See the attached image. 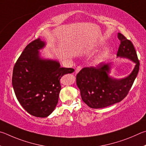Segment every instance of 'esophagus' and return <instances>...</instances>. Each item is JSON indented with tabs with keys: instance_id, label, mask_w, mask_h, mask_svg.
Masks as SVG:
<instances>
[{
	"instance_id": "1",
	"label": "esophagus",
	"mask_w": 146,
	"mask_h": 146,
	"mask_svg": "<svg viewBox=\"0 0 146 146\" xmlns=\"http://www.w3.org/2000/svg\"><path fill=\"white\" fill-rule=\"evenodd\" d=\"M81 68H82V67H81V66H78L77 68H76V74L78 73L81 70Z\"/></svg>"
}]
</instances>
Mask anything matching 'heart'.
<instances>
[{
	"label": "heart",
	"mask_w": 146,
	"mask_h": 146,
	"mask_svg": "<svg viewBox=\"0 0 146 146\" xmlns=\"http://www.w3.org/2000/svg\"><path fill=\"white\" fill-rule=\"evenodd\" d=\"M100 58H99V59H100Z\"/></svg>",
	"instance_id": "heart-1"
}]
</instances>
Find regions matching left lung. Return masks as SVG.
Listing matches in <instances>:
<instances>
[{
    "instance_id": "1",
    "label": "left lung",
    "mask_w": 146,
    "mask_h": 146,
    "mask_svg": "<svg viewBox=\"0 0 146 146\" xmlns=\"http://www.w3.org/2000/svg\"><path fill=\"white\" fill-rule=\"evenodd\" d=\"M118 38L121 44L117 56L129 58L136 65L131 74L121 80L109 77L108 63L81 69L76 76V83L81 99L92 108H105L121 102L127 95L139 72L140 63L133 44L121 33H118Z\"/></svg>"
}]
</instances>
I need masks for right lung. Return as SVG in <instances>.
I'll use <instances>...</instances> for the list:
<instances>
[{
	"instance_id": "obj_1",
	"label": "right lung",
	"mask_w": 146,
	"mask_h": 146,
	"mask_svg": "<svg viewBox=\"0 0 146 146\" xmlns=\"http://www.w3.org/2000/svg\"><path fill=\"white\" fill-rule=\"evenodd\" d=\"M44 46L40 38L29 43L13 70L12 85L18 101L28 113L37 117H46L54 110L61 78L74 71L61 67L56 61L42 60L38 50Z\"/></svg>"
}]
</instances>
